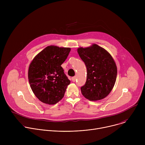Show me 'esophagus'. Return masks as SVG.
Instances as JSON below:
<instances>
[{"instance_id": "1", "label": "esophagus", "mask_w": 145, "mask_h": 145, "mask_svg": "<svg viewBox=\"0 0 145 145\" xmlns=\"http://www.w3.org/2000/svg\"><path fill=\"white\" fill-rule=\"evenodd\" d=\"M72 81H73V82H75V81H76V76L73 77L72 78Z\"/></svg>"}]
</instances>
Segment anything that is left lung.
Segmentation results:
<instances>
[{
  "instance_id": "8db88e82",
  "label": "left lung",
  "mask_w": 145,
  "mask_h": 145,
  "mask_svg": "<svg viewBox=\"0 0 145 145\" xmlns=\"http://www.w3.org/2000/svg\"><path fill=\"white\" fill-rule=\"evenodd\" d=\"M77 53L87 67V80L81 93L90 101L107 97L112 90L117 76V67L111 55L104 48L93 44L78 48Z\"/></svg>"
}]
</instances>
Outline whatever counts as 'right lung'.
I'll return each mask as SVG.
<instances>
[{
  "label": "right lung",
  "mask_w": 145,
  "mask_h": 145,
  "mask_svg": "<svg viewBox=\"0 0 145 145\" xmlns=\"http://www.w3.org/2000/svg\"><path fill=\"white\" fill-rule=\"evenodd\" d=\"M70 48L50 45L35 56L28 70V78L35 96L45 104H56L64 96L71 81L61 65L67 59Z\"/></svg>",
  "instance_id": "obj_1"
}]
</instances>
